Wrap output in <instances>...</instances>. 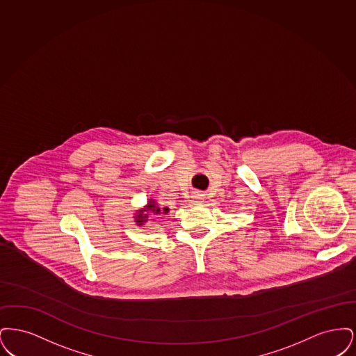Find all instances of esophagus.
Here are the masks:
<instances>
[{
	"instance_id": "1",
	"label": "esophagus",
	"mask_w": 356,
	"mask_h": 356,
	"mask_svg": "<svg viewBox=\"0 0 356 356\" xmlns=\"http://www.w3.org/2000/svg\"><path fill=\"white\" fill-rule=\"evenodd\" d=\"M204 202V195L202 193H195L193 196H192V203L193 204H202Z\"/></svg>"
}]
</instances>
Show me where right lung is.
<instances>
[{
  "mask_svg": "<svg viewBox=\"0 0 356 356\" xmlns=\"http://www.w3.org/2000/svg\"><path fill=\"white\" fill-rule=\"evenodd\" d=\"M168 212H170V208L167 207L160 208V205L154 199H149L144 208H140L136 211V213H134V219H135L136 225L143 227L148 221L151 215H167Z\"/></svg>",
  "mask_w": 356,
  "mask_h": 356,
  "instance_id": "obj_1",
  "label": "right lung"
}]
</instances>
